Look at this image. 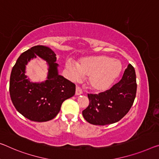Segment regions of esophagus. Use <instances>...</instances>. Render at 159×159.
Returning a JSON list of instances; mask_svg holds the SVG:
<instances>
[{"label":"esophagus","instance_id":"obj_1","mask_svg":"<svg viewBox=\"0 0 159 159\" xmlns=\"http://www.w3.org/2000/svg\"><path fill=\"white\" fill-rule=\"evenodd\" d=\"M82 94V89L80 87L77 86L76 91H75V94H76V95H80V94Z\"/></svg>","mask_w":159,"mask_h":159}]
</instances>
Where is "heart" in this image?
<instances>
[{"label":"heart","mask_w":159,"mask_h":159,"mask_svg":"<svg viewBox=\"0 0 159 159\" xmlns=\"http://www.w3.org/2000/svg\"><path fill=\"white\" fill-rule=\"evenodd\" d=\"M66 69L73 81L88 76L87 83L92 89L104 92L120 75L122 65L118 60L101 55L82 58L77 64L69 60L66 62Z\"/></svg>","instance_id":"b5f03b06"}]
</instances>
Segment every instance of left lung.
I'll return each mask as SVG.
<instances>
[{
    "instance_id": "left-lung-1",
    "label": "left lung",
    "mask_w": 159,
    "mask_h": 159,
    "mask_svg": "<svg viewBox=\"0 0 159 159\" xmlns=\"http://www.w3.org/2000/svg\"><path fill=\"white\" fill-rule=\"evenodd\" d=\"M135 70L129 64L121 80L110 89L99 94H88L89 104L82 115L94 125H107L119 121L128 113L136 93Z\"/></svg>"
}]
</instances>
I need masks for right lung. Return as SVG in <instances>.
<instances>
[{
    "label": "right lung",
    "instance_id": "1",
    "mask_svg": "<svg viewBox=\"0 0 159 159\" xmlns=\"http://www.w3.org/2000/svg\"><path fill=\"white\" fill-rule=\"evenodd\" d=\"M46 61L47 79L31 82L25 75L26 65L37 56ZM56 54L52 49L36 45L22 53L12 69L9 91L12 102L19 113L31 121H48L57 115L65 100L74 96L75 84L58 73Z\"/></svg>",
    "mask_w": 159,
    "mask_h": 159
}]
</instances>
